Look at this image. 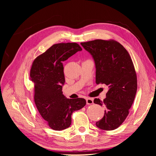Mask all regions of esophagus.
Listing matches in <instances>:
<instances>
[{"label": "esophagus", "mask_w": 156, "mask_h": 156, "mask_svg": "<svg viewBox=\"0 0 156 156\" xmlns=\"http://www.w3.org/2000/svg\"><path fill=\"white\" fill-rule=\"evenodd\" d=\"M87 103L88 105H91V104H93L94 103V99L93 98H87Z\"/></svg>", "instance_id": "obj_1"}]
</instances>
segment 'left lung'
Returning <instances> with one entry per match:
<instances>
[{
	"label": "left lung",
	"instance_id": "left-lung-1",
	"mask_svg": "<svg viewBox=\"0 0 156 156\" xmlns=\"http://www.w3.org/2000/svg\"><path fill=\"white\" fill-rule=\"evenodd\" d=\"M81 45L92 56L96 64V83L108 87L106 98H95L94 103L105 111L96 126L103 130L118 128L129 115L137 89V78L127 51L114 40H94Z\"/></svg>",
	"mask_w": 156,
	"mask_h": 156
}]
</instances>
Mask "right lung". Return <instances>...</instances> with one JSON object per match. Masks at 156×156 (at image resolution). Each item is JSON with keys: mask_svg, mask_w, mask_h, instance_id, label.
<instances>
[{"mask_svg": "<svg viewBox=\"0 0 156 156\" xmlns=\"http://www.w3.org/2000/svg\"><path fill=\"white\" fill-rule=\"evenodd\" d=\"M81 50L77 43L56 44L32 62L30 79L34 84L35 104L52 129L68 128L73 112L86 105L84 99H67L62 92L65 83L62 62Z\"/></svg>", "mask_w": 156, "mask_h": 156, "instance_id": "obj_1", "label": "right lung"}]
</instances>
